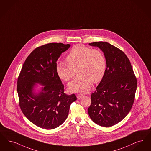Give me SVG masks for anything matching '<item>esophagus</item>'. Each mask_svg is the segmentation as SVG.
<instances>
[{"label": "esophagus", "mask_w": 151, "mask_h": 151, "mask_svg": "<svg viewBox=\"0 0 151 151\" xmlns=\"http://www.w3.org/2000/svg\"><path fill=\"white\" fill-rule=\"evenodd\" d=\"M83 96V95H82V94H78V95H77V98L78 99H80L81 98H82Z\"/></svg>", "instance_id": "esophagus-1"}]
</instances>
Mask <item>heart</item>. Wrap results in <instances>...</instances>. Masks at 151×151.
Instances as JSON below:
<instances>
[{
    "label": "heart",
    "mask_w": 151,
    "mask_h": 151,
    "mask_svg": "<svg viewBox=\"0 0 151 151\" xmlns=\"http://www.w3.org/2000/svg\"><path fill=\"white\" fill-rule=\"evenodd\" d=\"M68 64L60 63L56 66L59 78L65 81L73 77V69L79 67L81 76L68 84V89L74 92L85 93L90 90L92 83L100 82L104 77L106 62L104 53L98 49L85 46H74L66 58Z\"/></svg>",
    "instance_id": "1"
}]
</instances>
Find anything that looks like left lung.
I'll return each mask as SVG.
<instances>
[{
    "instance_id": "1",
    "label": "left lung",
    "mask_w": 151,
    "mask_h": 151,
    "mask_svg": "<svg viewBox=\"0 0 151 151\" xmlns=\"http://www.w3.org/2000/svg\"><path fill=\"white\" fill-rule=\"evenodd\" d=\"M104 53L106 62L104 77L91 95L88 113L92 121L103 127L121 121L131 110L137 81L129 59L118 48L105 42L89 43Z\"/></svg>"
}]
</instances>
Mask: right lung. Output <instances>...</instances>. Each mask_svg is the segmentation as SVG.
I'll return each instance as SVG.
<instances>
[{
    "mask_svg": "<svg viewBox=\"0 0 151 151\" xmlns=\"http://www.w3.org/2000/svg\"><path fill=\"white\" fill-rule=\"evenodd\" d=\"M70 45L51 43L35 48L26 58L17 80L20 108L31 122L42 129H55L68 117L74 94L64 92L56 72V61ZM37 84L42 86L36 92Z\"/></svg>",
    "mask_w": 151,
    "mask_h": 151,
    "instance_id": "right-lung-1",
    "label": "right lung"
}]
</instances>
